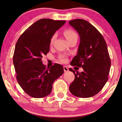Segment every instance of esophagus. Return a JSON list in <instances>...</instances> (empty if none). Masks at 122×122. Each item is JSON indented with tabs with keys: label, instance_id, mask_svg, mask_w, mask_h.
<instances>
[{
	"label": "esophagus",
	"instance_id": "1",
	"mask_svg": "<svg viewBox=\"0 0 122 122\" xmlns=\"http://www.w3.org/2000/svg\"><path fill=\"white\" fill-rule=\"evenodd\" d=\"M63 70H64L65 72H67L68 71V68L67 66H64L63 67Z\"/></svg>",
	"mask_w": 122,
	"mask_h": 122
}]
</instances>
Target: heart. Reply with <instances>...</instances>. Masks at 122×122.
Masks as SVG:
<instances>
[{"mask_svg": "<svg viewBox=\"0 0 122 122\" xmlns=\"http://www.w3.org/2000/svg\"><path fill=\"white\" fill-rule=\"evenodd\" d=\"M63 34H64L67 40V41L70 40V39H71L72 37L75 36H77L76 34L75 33L74 31H73L72 30H65L64 32H63ZM55 37H56V35H54L52 37V38L51 39V43H52L53 41H54L55 40ZM60 61H61L62 62L67 61L66 57L63 55H61L60 56Z\"/></svg>", "mask_w": 122, "mask_h": 122, "instance_id": "b5f03b06", "label": "heart"}]
</instances>
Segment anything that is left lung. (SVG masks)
Segmentation results:
<instances>
[{
	"label": "left lung",
	"instance_id": "1",
	"mask_svg": "<svg viewBox=\"0 0 122 122\" xmlns=\"http://www.w3.org/2000/svg\"><path fill=\"white\" fill-rule=\"evenodd\" d=\"M69 24L80 38L77 54L70 64L83 69V72H76L69 68L75 74L70 91L78 97H93L102 90L108 79L111 62L107 44L102 34L86 20L78 19L71 20Z\"/></svg>",
	"mask_w": 122,
	"mask_h": 122
}]
</instances>
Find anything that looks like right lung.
I'll return each mask as SVG.
<instances>
[{
	"label": "right lung",
	"mask_w": 122,
	"mask_h": 122,
	"mask_svg": "<svg viewBox=\"0 0 122 122\" xmlns=\"http://www.w3.org/2000/svg\"><path fill=\"white\" fill-rule=\"evenodd\" d=\"M65 20L42 19L29 27L15 45L13 63L16 80L27 95L36 98L49 95L56 79L63 73L62 65L55 63L46 68L42 56L50 50L51 39Z\"/></svg>",
	"instance_id": "1"
}]
</instances>
